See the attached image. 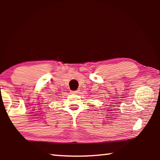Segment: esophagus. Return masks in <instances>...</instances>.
<instances>
[{
    "mask_svg": "<svg viewBox=\"0 0 160 160\" xmlns=\"http://www.w3.org/2000/svg\"><path fill=\"white\" fill-rule=\"evenodd\" d=\"M79 92V91L78 90H75V91H70V94H76Z\"/></svg>",
    "mask_w": 160,
    "mask_h": 160,
    "instance_id": "esophagus-1",
    "label": "esophagus"
}]
</instances>
